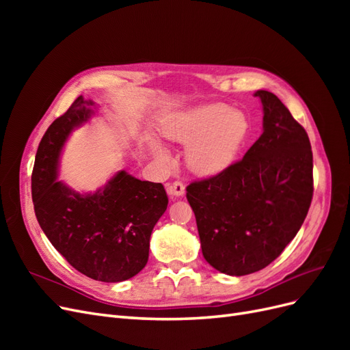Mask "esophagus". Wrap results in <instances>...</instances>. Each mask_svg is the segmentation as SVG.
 <instances>
[{
    "instance_id": "34e87169",
    "label": "esophagus",
    "mask_w": 350,
    "mask_h": 350,
    "mask_svg": "<svg viewBox=\"0 0 350 350\" xmlns=\"http://www.w3.org/2000/svg\"><path fill=\"white\" fill-rule=\"evenodd\" d=\"M166 191H167V194L171 196V197H181V196H184V193H185V187H184L183 183L175 181V183L169 184V185L166 187Z\"/></svg>"
}]
</instances>
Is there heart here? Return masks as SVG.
<instances>
[{
  "instance_id": "heart-1",
  "label": "heart",
  "mask_w": 350,
  "mask_h": 350,
  "mask_svg": "<svg viewBox=\"0 0 350 350\" xmlns=\"http://www.w3.org/2000/svg\"><path fill=\"white\" fill-rule=\"evenodd\" d=\"M250 131L245 113L225 105H207L175 113L163 122L167 140L187 147L185 161L197 175L213 176L224 172L238 157ZM152 150L161 162H167V152L157 142Z\"/></svg>"
}]
</instances>
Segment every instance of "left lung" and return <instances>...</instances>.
<instances>
[{"label":"left lung","instance_id":"obj_1","mask_svg":"<svg viewBox=\"0 0 350 350\" xmlns=\"http://www.w3.org/2000/svg\"><path fill=\"white\" fill-rule=\"evenodd\" d=\"M254 96L264 113L260 139L239 162L187 187L203 256L229 276L276 260L301 229L314 193L308 134L276 94Z\"/></svg>","mask_w":350,"mask_h":350}]
</instances>
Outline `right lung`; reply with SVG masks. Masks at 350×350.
Returning <instances> with one entry per match:
<instances>
[{
    "label": "right lung",
    "mask_w": 350,
    "mask_h": 350,
    "mask_svg": "<svg viewBox=\"0 0 350 350\" xmlns=\"http://www.w3.org/2000/svg\"><path fill=\"white\" fill-rule=\"evenodd\" d=\"M94 112V102L79 96L49 125L35 159L31 198L42 230L61 256L84 276L116 283L144 269L167 196L162 184L140 181L125 171L94 193H77L58 181L62 147Z\"/></svg>",
    "instance_id": "1"
}]
</instances>
